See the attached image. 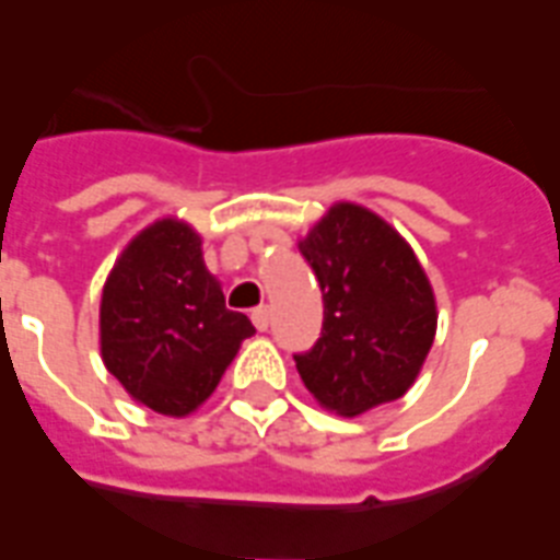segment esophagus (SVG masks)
Here are the masks:
<instances>
[{
  "instance_id": "1",
  "label": "esophagus",
  "mask_w": 560,
  "mask_h": 560,
  "mask_svg": "<svg viewBox=\"0 0 560 560\" xmlns=\"http://www.w3.org/2000/svg\"><path fill=\"white\" fill-rule=\"evenodd\" d=\"M252 324H255L260 332H267V327H269V308H267V305H257L255 312H252Z\"/></svg>"
}]
</instances>
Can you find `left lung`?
<instances>
[{"mask_svg":"<svg viewBox=\"0 0 560 560\" xmlns=\"http://www.w3.org/2000/svg\"><path fill=\"white\" fill-rule=\"evenodd\" d=\"M324 293V329L293 353L305 389L345 417L401 399L434 341L432 284L387 221L336 203L300 243Z\"/></svg>","mask_w":560,"mask_h":560,"instance_id":"left-lung-1","label":"left lung"}]
</instances>
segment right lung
Returning <instances> with one entry per match:
<instances>
[{"label":"right lung","mask_w":560,"mask_h":560,"mask_svg":"<svg viewBox=\"0 0 560 560\" xmlns=\"http://www.w3.org/2000/svg\"><path fill=\"white\" fill-rule=\"evenodd\" d=\"M252 332V320L224 305L200 236L185 221L161 219L140 231L104 284V365L155 413L200 408Z\"/></svg>","instance_id":"obj_1"}]
</instances>
